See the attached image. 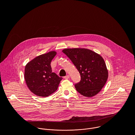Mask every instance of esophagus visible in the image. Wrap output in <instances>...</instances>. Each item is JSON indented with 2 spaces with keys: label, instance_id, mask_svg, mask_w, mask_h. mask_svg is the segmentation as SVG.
I'll return each mask as SVG.
<instances>
[{
  "label": "esophagus",
  "instance_id": "obj_1",
  "mask_svg": "<svg viewBox=\"0 0 135 135\" xmlns=\"http://www.w3.org/2000/svg\"><path fill=\"white\" fill-rule=\"evenodd\" d=\"M64 79H69L70 78V76L69 75H67L66 76H64Z\"/></svg>",
  "mask_w": 135,
  "mask_h": 135
}]
</instances>
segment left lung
<instances>
[{
    "label": "left lung",
    "instance_id": "left-lung-1",
    "mask_svg": "<svg viewBox=\"0 0 135 135\" xmlns=\"http://www.w3.org/2000/svg\"><path fill=\"white\" fill-rule=\"evenodd\" d=\"M62 52L71 60L80 75V81L75 85L76 90L84 96L96 95L105 85L108 77L103 59L85 48L65 49Z\"/></svg>",
    "mask_w": 135,
    "mask_h": 135
}]
</instances>
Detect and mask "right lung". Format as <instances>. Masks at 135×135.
I'll use <instances>...</instances> for the list:
<instances>
[{
	"mask_svg": "<svg viewBox=\"0 0 135 135\" xmlns=\"http://www.w3.org/2000/svg\"><path fill=\"white\" fill-rule=\"evenodd\" d=\"M55 51L37 56L25 66L24 79L26 84L34 94L38 96H50L58 89L62 77L52 72L50 65L56 55Z\"/></svg>",
	"mask_w": 135,
	"mask_h": 135,
	"instance_id": "1",
	"label": "right lung"
}]
</instances>
